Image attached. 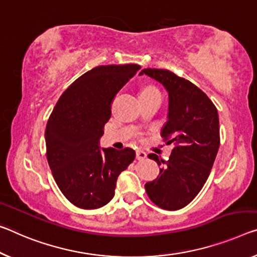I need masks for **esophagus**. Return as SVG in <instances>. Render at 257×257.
Segmentation results:
<instances>
[{"label": "esophagus", "instance_id": "34e87169", "mask_svg": "<svg viewBox=\"0 0 257 257\" xmlns=\"http://www.w3.org/2000/svg\"><path fill=\"white\" fill-rule=\"evenodd\" d=\"M136 157H137V160L142 161V160H145L146 157H147V154H146L145 152H142V151H137Z\"/></svg>", "mask_w": 257, "mask_h": 257}]
</instances>
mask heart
Wrapping results in <instances>:
<instances>
[{
	"mask_svg": "<svg viewBox=\"0 0 257 257\" xmlns=\"http://www.w3.org/2000/svg\"><path fill=\"white\" fill-rule=\"evenodd\" d=\"M149 93H160V90L156 87H154V86H146V87L141 89L140 94H149Z\"/></svg>",
	"mask_w": 257,
	"mask_h": 257,
	"instance_id": "1",
	"label": "heart"
}]
</instances>
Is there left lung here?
I'll return each mask as SVG.
<instances>
[{
	"label": "left lung",
	"instance_id": "8db88e82",
	"mask_svg": "<svg viewBox=\"0 0 257 257\" xmlns=\"http://www.w3.org/2000/svg\"><path fill=\"white\" fill-rule=\"evenodd\" d=\"M140 74L155 79L168 90V120L161 136L175 144L168 161L149 154L163 168L145 188L156 206L178 210L199 194L211 171L219 148L218 112L206 93L171 71L144 69Z\"/></svg>",
	"mask_w": 257,
	"mask_h": 257
}]
</instances>
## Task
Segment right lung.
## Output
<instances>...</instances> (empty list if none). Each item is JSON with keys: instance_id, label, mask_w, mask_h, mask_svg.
<instances>
[{"instance_id": "add662e5", "label": "right lung", "mask_w": 257, "mask_h": 257, "mask_svg": "<svg viewBox=\"0 0 257 257\" xmlns=\"http://www.w3.org/2000/svg\"><path fill=\"white\" fill-rule=\"evenodd\" d=\"M141 69L138 64L101 65L73 81L58 98L46 127L47 161L66 199L81 209L105 206L116 181L136 152L100 149L113 97Z\"/></svg>"}]
</instances>
